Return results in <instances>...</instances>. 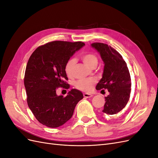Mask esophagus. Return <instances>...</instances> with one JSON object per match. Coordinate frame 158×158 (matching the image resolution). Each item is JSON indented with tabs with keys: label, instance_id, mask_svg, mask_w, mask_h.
<instances>
[{
	"label": "esophagus",
	"instance_id": "34e87169",
	"mask_svg": "<svg viewBox=\"0 0 158 158\" xmlns=\"http://www.w3.org/2000/svg\"><path fill=\"white\" fill-rule=\"evenodd\" d=\"M93 95L92 94H84V97L85 98H92Z\"/></svg>",
	"mask_w": 158,
	"mask_h": 158
}]
</instances>
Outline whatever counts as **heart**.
Here are the masks:
<instances>
[{"label":"heart","instance_id":"obj_1","mask_svg":"<svg viewBox=\"0 0 158 158\" xmlns=\"http://www.w3.org/2000/svg\"><path fill=\"white\" fill-rule=\"evenodd\" d=\"M81 59L83 63L90 69H94L97 66L98 59L97 56L93 53H84L81 55ZM75 64V60L70 59L66 62L64 66V73L69 77H71L73 74V69ZM95 80L92 78L81 79L76 81L74 83V86L82 92H89L92 89Z\"/></svg>","mask_w":158,"mask_h":158}]
</instances>
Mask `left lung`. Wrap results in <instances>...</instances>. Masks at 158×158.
I'll list each match as a JSON object with an SVG mask.
<instances>
[{
    "label": "left lung",
    "mask_w": 158,
    "mask_h": 158,
    "mask_svg": "<svg viewBox=\"0 0 158 158\" xmlns=\"http://www.w3.org/2000/svg\"><path fill=\"white\" fill-rule=\"evenodd\" d=\"M101 55L104 63L102 78L96 89H107L109 94L106 99L102 115L109 118L126 106L130 98L131 78L126 62L123 56L111 46L102 43L91 45Z\"/></svg>",
    "instance_id": "obj_1"
}]
</instances>
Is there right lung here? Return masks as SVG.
Masks as SVG:
<instances>
[{"mask_svg": "<svg viewBox=\"0 0 158 158\" xmlns=\"http://www.w3.org/2000/svg\"><path fill=\"white\" fill-rule=\"evenodd\" d=\"M83 42L51 41L33 51L27 63L24 86L27 102L42 125L50 128L62 126L72 117L74 108L83 99L80 90L72 89L66 97L57 95L56 89L70 88L64 66Z\"/></svg>", "mask_w": 158, "mask_h": 158, "instance_id": "add662e5", "label": "right lung"}]
</instances>
